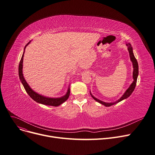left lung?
<instances>
[{
  "label": "left lung",
  "mask_w": 155,
  "mask_h": 155,
  "mask_svg": "<svg viewBox=\"0 0 155 155\" xmlns=\"http://www.w3.org/2000/svg\"><path fill=\"white\" fill-rule=\"evenodd\" d=\"M126 45L128 47V50L129 51L130 60L132 61L133 66V83L130 85L129 88L126 90V91L125 92V94L123 95V96L119 100H118L117 101H116L115 102H113V103H106V102H104V101H102L97 99V98H95L94 96H93L92 94H91V92L90 91V95H91V96L93 98H94L95 100H96L97 101H98V103H100V104L105 105V107H110V106H111L113 105H115V104H117V103L122 101L123 100H124V99H126V98H128L131 95V94H132L133 91H134V90H135V88L136 84H137V78H138V62H137V60L136 58L135 57V55H134V54H133V48L131 47V44L130 43H128V44H127Z\"/></svg>",
  "instance_id": "obj_1"
}]
</instances>
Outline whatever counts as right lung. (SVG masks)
I'll return each instance as SVG.
<instances>
[{
  "label": "right lung",
  "mask_w": 155,
  "mask_h": 155,
  "mask_svg": "<svg viewBox=\"0 0 155 155\" xmlns=\"http://www.w3.org/2000/svg\"><path fill=\"white\" fill-rule=\"evenodd\" d=\"M31 41L25 45L24 50V53L22 56L21 60L20 61V64L18 66V75L20 81H21L22 84L26 91V92L28 94V95L32 98L34 101H35L37 103H39V104L45 105H50V106H52V107H58L61 104H63L64 102H65L69 97L70 96V87H68V89L67 90V94L61 97L60 98H49V97H46L43 95H39L37 93L35 92L32 88L30 87L28 84L27 83V81L24 79V77L23 76L22 74V68H23V60H24V55L25 53V50L26 47L30 43Z\"/></svg>",
  "instance_id": "add662e5"
}]
</instances>
